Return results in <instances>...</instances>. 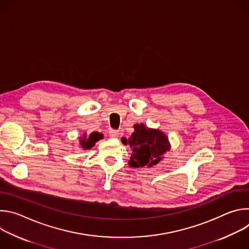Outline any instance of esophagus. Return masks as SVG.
Wrapping results in <instances>:
<instances>
[{
  "label": "esophagus",
  "mask_w": 249,
  "mask_h": 249,
  "mask_svg": "<svg viewBox=\"0 0 249 249\" xmlns=\"http://www.w3.org/2000/svg\"><path fill=\"white\" fill-rule=\"evenodd\" d=\"M108 135H109V137L110 138H117L118 136H119V131H117V130H109V132H108Z\"/></svg>",
  "instance_id": "obj_1"
}]
</instances>
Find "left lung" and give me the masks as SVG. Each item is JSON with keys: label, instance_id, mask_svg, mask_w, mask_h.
<instances>
[{"label": "left lung", "instance_id": "8db88e82", "mask_svg": "<svg viewBox=\"0 0 249 249\" xmlns=\"http://www.w3.org/2000/svg\"><path fill=\"white\" fill-rule=\"evenodd\" d=\"M121 142L132 150L128 162L132 167H152L158 164L171 147L164 132L149 128L143 123L135 124L133 134L128 139L123 137Z\"/></svg>", "mask_w": 249, "mask_h": 249}]
</instances>
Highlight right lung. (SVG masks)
Instances as JSON below:
<instances>
[{
	"label": "right lung",
	"instance_id": "add662e5",
	"mask_svg": "<svg viewBox=\"0 0 249 249\" xmlns=\"http://www.w3.org/2000/svg\"><path fill=\"white\" fill-rule=\"evenodd\" d=\"M103 138V135L101 133L98 132H92L89 135H87V133L85 132L84 135H82L79 138V148L86 151V150H90L97 141H99L100 139Z\"/></svg>",
	"mask_w": 249,
	"mask_h": 249
}]
</instances>
